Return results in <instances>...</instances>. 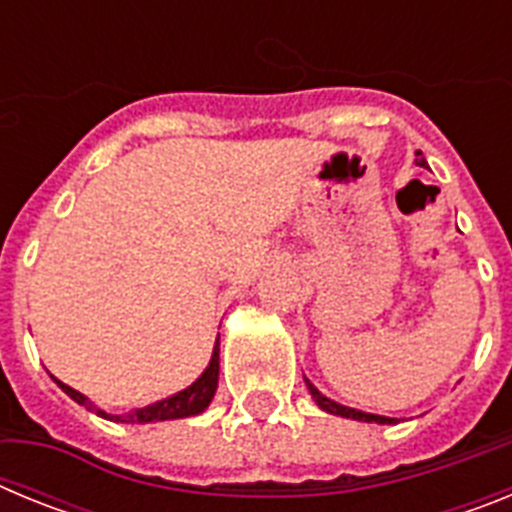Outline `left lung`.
<instances>
[{
  "label": "left lung",
  "mask_w": 512,
  "mask_h": 512,
  "mask_svg": "<svg viewBox=\"0 0 512 512\" xmlns=\"http://www.w3.org/2000/svg\"><path fill=\"white\" fill-rule=\"evenodd\" d=\"M420 156V153H418ZM418 164L425 166V158H418ZM307 382V390H310L312 400L318 402V408L325 410V413L330 415H341V418H351V420H361V423H379V425H392L397 423L395 418H387V415H374V413H364V410H356V408H346V405H341V402L330 400V397H325L323 392L315 387V384L310 382V379H305Z\"/></svg>",
  "instance_id": "8db88e82"
}]
</instances>
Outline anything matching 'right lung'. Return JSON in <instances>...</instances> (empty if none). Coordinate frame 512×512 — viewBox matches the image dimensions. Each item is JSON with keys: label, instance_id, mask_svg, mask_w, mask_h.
<instances>
[{"label": "right lung", "instance_id": "right-lung-1", "mask_svg": "<svg viewBox=\"0 0 512 512\" xmlns=\"http://www.w3.org/2000/svg\"><path fill=\"white\" fill-rule=\"evenodd\" d=\"M217 374H220V341H215V348H212V356H210V364H207L205 372L200 377L194 379L189 384L187 390L176 392V395L166 397V400H158L153 405H146V408H135L130 413H107V410L97 408L87 395H81L76 392L74 387L69 384H63L61 379H56V384L61 387L66 395L71 397L74 402L84 405L87 410L97 413L99 418L104 420H112V423H158V420H176V418H192V415H200L205 413L207 405L212 402L217 390Z\"/></svg>", "mask_w": 512, "mask_h": 512}]
</instances>
